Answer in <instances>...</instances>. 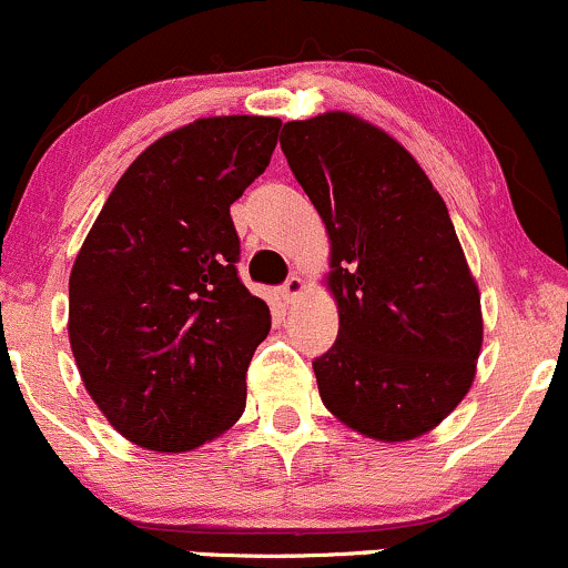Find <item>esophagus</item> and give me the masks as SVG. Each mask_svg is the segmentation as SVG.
<instances>
[{
	"label": "esophagus",
	"mask_w": 568,
	"mask_h": 568,
	"mask_svg": "<svg viewBox=\"0 0 568 568\" xmlns=\"http://www.w3.org/2000/svg\"><path fill=\"white\" fill-rule=\"evenodd\" d=\"M302 291H304V280L298 277V274H291V277L285 280V285L280 294H283L285 302H296V298L302 296Z\"/></svg>",
	"instance_id": "34e87169"
}]
</instances>
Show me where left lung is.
<instances>
[{
  "label": "left lung",
  "instance_id": "obj_1",
  "mask_svg": "<svg viewBox=\"0 0 568 568\" xmlns=\"http://www.w3.org/2000/svg\"><path fill=\"white\" fill-rule=\"evenodd\" d=\"M280 148L328 234L334 347L313 361L336 420L409 442L469 394L483 347L477 280L415 155L353 112L288 121Z\"/></svg>",
  "mask_w": 568,
  "mask_h": 568
}]
</instances>
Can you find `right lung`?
<instances>
[{
  "label": "right lung",
  "instance_id": "1",
  "mask_svg": "<svg viewBox=\"0 0 568 568\" xmlns=\"http://www.w3.org/2000/svg\"><path fill=\"white\" fill-rule=\"evenodd\" d=\"M280 118L213 115L159 136L93 221L70 274V347L118 434L189 453L245 413L270 307L236 277L229 207L270 166Z\"/></svg>",
  "mask_w": 568,
  "mask_h": 568
}]
</instances>
